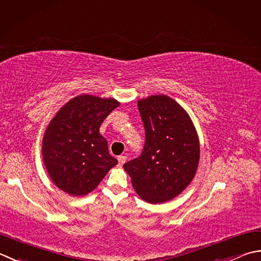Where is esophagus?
I'll return each instance as SVG.
<instances>
[{"mask_svg": "<svg viewBox=\"0 0 261 261\" xmlns=\"http://www.w3.org/2000/svg\"><path fill=\"white\" fill-rule=\"evenodd\" d=\"M117 161H119V166H122L125 163L126 157L125 156H119V157H117Z\"/></svg>", "mask_w": 261, "mask_h": 261, "instance_id": "esophagus-1", "label": "esophagus"}]
</instances>
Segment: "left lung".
Returning a JSON list of instances; mask_svg holds the SVG:
<instances>
[{
  "label": "left lung",
  "instance_id": "1",
  "mask_svg": "<svg viewBox=\"0 0 261 261\" xmlns=\"http://www.w3.org/2000/svg\"><path fill=\"white\" fill-rule=\"evenodd\" d=\"M138 109L145 126V147L123 168L142 200L170 201L196 175L200 158L197 130L187 111L166 95L139 99Z\"/></svg>",
  "mask_w": 261,
  "mask_h": 261
}]
</instances>
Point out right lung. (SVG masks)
<instances>
[{
    "instance_id": "1",
    "label": "right lung",
    "mask_w": 261,
    "mask_h": 261,
    "mask_svg": "<svg viewBox=\"0 0 261 261\" xmlns=\"http://www.w3.org/2000/svg\"><path fill=\"white\" fill-rule=\"evenodd\" d=\"M119 105L114 98L79 95L61 107L46 127L43 162L50 180L68 195H88L117 164L99 127Z\"/></svg>"
}]
</instances>
